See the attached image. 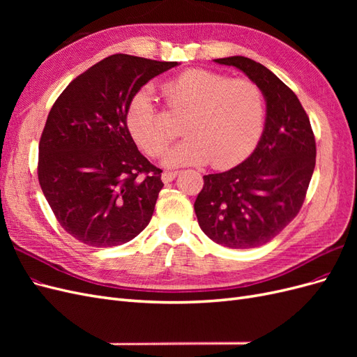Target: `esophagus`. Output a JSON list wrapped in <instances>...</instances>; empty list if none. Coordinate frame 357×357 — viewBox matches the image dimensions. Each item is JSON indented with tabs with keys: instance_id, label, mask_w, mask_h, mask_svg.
<instances>
[{
	"instance_id": "obj_1",
	"label": "esophagus",
	"mask_w": 357,
	"mask_h": 357,
	"mask_svg": "<svg viewBox=\"0 0 357 357\" xmlns=\"http://www.w3.org/2000/svg\"><path fill=\"white\" fill-rule=\"evenodd\" d=\"M177 176H178V171H165V172H162V181L169 183V181L174 180Z\"/></svg>"
}]
</instances>
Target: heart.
<instances>
[{
  "mask_svg": "<svg viewBox=\"0 0 357 357\" xmlns=\"http://www.w3.org/2000/svg\"><path fill=\"white\" fill-rule=\"evenodd\" d=\"M172 114L186 117L183 139L167 155L169 168L204 165L231 168L259 143L265 125V100L252 80L231 79L208 70H189L164 84ZM126 126L149 156H160L178 134L155 107L153 92H137L126 110Z\"/></svg>",
  "mask_w": 357,
  "mask_h": 357,
  "instance_id": "heart-1",
  "label": "heart"
}]
</instances>
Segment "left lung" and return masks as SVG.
I'll list each match as a JSON object with an SVG mask.
<instances>
[{
    "mask_svg": "<svg viewBox=\"0 0 357 357\" xmlns=\"http://www.w3.org/2000/svg\"><path fill=\"white\" fill-rule=\"evenodd\" d=\"M214 62L243 71L261 88L266 116L253 153L228 171L204 176L193 208L214 243L253 248L271 241L299 213L316 167V139L298 96L273 71L244 56Z\"/></svg>",
    "mask_w": 357,
    "mask_h": 357,
    "instance_id": "left-lung-1",
    "label": "left lung"
}]
</instances>
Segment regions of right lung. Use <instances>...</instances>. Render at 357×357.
I'll use <instances>...</instances> for the list:
<instances>
[{
    "mask_svg": "<svg viewBox=\"0 0 357 357\" xmlns=\"http://www.w3.org/2000/svg\"><path fill=\"white\" fill-rule=\"evenodd\" d=\"M117 53L75 77L53 104L38 146V181L58 222L92 247L121 245L149 225L164 183L126 126L132 96L177 67Z\"/></svg>",
    "mask_w": 357,
    "mask_h": 357,
    "instance_id": "1",
    "label": "right lung"
}]
</instances>
